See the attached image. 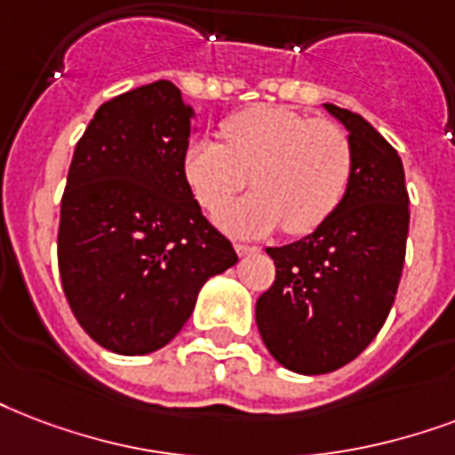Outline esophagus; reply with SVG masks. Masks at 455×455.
Returning a JSON list of instances; mask_svg holds the SVG:
<instances>
[{
	"mask_svg": "<svg viewBox=\"0 0 455 455\" xmlns=\"http://www.w3.org/2000/svg\"><path fill=\"white\" fill-rule=\"evenodd\" d=\"M234 248H235V252L241 255V258H245V255H255V252H259V248H255V245H245V243H235Z\"/></svg>",
	"mask_w": 455,
	"mask_h": 455,
	"instance_id": "1",
	"label": "esophagus"
}]
</instances>
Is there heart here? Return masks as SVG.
<instances>
[{
    "instance_id": "b5f03b06",
    "label": "heart",
    "mask_w": 455,
    "mask_h": 455,
    "mask_svg": "<svg viewBox=\"0 0 455 455\" xmlns=\"http://www.w3.org/2000/svg\"><path fill=\"white\" fill-rule=\"evenodd\" d=\"M224 145L190 140L183 176L210 214L221 212L245 186L258 188L220 217L231 234L265 235L286 228L305 235L341 204L353 173L348 135L331 119L274 104H255L221 124Z\"/></svg>"
}]
</instances>
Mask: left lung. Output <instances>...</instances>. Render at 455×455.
<instances>
[{"label": "left lung", "instance_id": "8db88e82", "mask_svg": "<svg viewBox=\"0 0 455 455\" xmlns=\"http://www.w3.org/2000/svg\"><path fill=\"white\" fill-rule=\"evenodd\" d=\"M348 131L353 173L320 228L267 248L276 279L255 305L267 351L291 372L327 374L358 358L396 298L408 238L403 162L360 114L324 104Z\"/></svg>", "mask_w": 455, "mask_h": 455}]
</instances>
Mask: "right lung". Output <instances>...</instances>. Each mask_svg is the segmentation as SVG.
<instances>
[{"instance_id":"right-lung-1","label":"right lung","mask_w":455,"mask_h":455,"mask_svg":"<svg viewBox=\"0 0 455 455\" xmlns=\"http://www.w3.org/2000/svg\"><path fill=\"white\" fill-rule=\"evenodd\" d=\"M196 112L172 81L104 102L61 197L59 274L90 339L148 355L181 331L197 293L238 262L183 176Z\"/></svg>"}]
</instances>
